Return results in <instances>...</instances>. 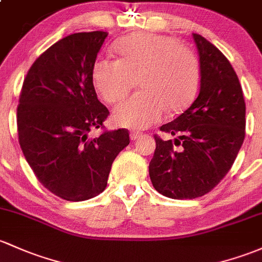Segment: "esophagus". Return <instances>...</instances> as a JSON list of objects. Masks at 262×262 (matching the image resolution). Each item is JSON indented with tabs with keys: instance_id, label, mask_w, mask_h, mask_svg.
Segmentation results:
<instances>
[{
	"instance_id": "esophagus-1",
	"label": "esophagus",
	"mask_w": 262,
	"mask_h": 262,
	"mask_svg": "<svg viewBox=\"0 0 262 262\" xmlns=\"http://www.w3.org/2000/svg\"><path fill=\"white\" fill-rule=\"evenodd\" d=\"M130 137H131L132 141H136L137 139H140V137H141V134H140V132H135V131H132L131 134H130Z\"/></svg>"
}]
</instances>
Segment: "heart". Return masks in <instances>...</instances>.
<instances>
[{"instance_id":"b5f03b06","label":"heart","mask_w":262,"mask_h":262,"mask_svg":"<svg viewBox=\"0 0 262 262\" xmlns=\"http://www.w3.org/2000/svg\"><path fill=\"white\" fill-rule=\"evenodd\" d=\"M117 60L100 58L92 66V81L108 103L120 102L139 77L141 91L114 111L115 122L142 130L161 120L165 110L177 114L192 102L200 82L198 56L175 37L140 32L114 45Z\"/></svg>"}]
</instances>
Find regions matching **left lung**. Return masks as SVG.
<instances>
[{
  "mask_svg": "<svg viewBox=\"0 0 262 262\" xmlns=\"http://www.w3.org/2000/svg\"><path fill=\"white\" fill-rule=\"evenodd\" d=\"M200 57L199 96L184 114L155 135L151 182L170 199H196L210 192L226 176L245 139V100L231 63L217 47L192 33ZM179 145L175 149L173 145Z\"/></svg>",
  "mask_w": 262,
  "mask_h": 262,
  "instance_id": "8db88e82",
  "label": "left lung"
}]
</instances>
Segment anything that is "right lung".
I'll use <instances>...</instances> for the list:
<instances>
[{
	"mask_svg": "<svg viewBox=\"0 0 262 262\" xmlns=\"http://www.w3.org/2000/svg\"><path fill=\"white\" fill-rule=\"evenodd\" d=\"M107 35L78 32L56 42L31 66L19 95L17 131L25 159L38 181L67 201L102 192L112 162L130 143L126 128L89 137L110 115L92 81Z\"/></svg>",
	"mask_w": 262,
	"mask_h": 262,
	"instance_id": "1",
	"label": "right lung"
}]
</instances>
